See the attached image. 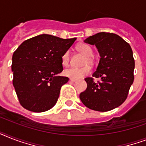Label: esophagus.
<instances>
[{
  "label": "esophagus",
  "instance_id": "34e87169",
  "mask_svg": "<svg viewBox=\"0 0 146 146\" xmlns=\"http://www.w3.org/2000/svg\"><path fill=\"white\" fill-rule=\"evenodd\" d=\"M77 80H76V79H72V78H70V81H71V82H76Z\"/></svg>",
  "mask_w": 146,
  "mask_h": 146
}]
</instances>
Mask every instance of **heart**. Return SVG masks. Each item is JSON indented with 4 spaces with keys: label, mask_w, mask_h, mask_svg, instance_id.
Instances as JSON below:
<instances>
[{
    "label": "heart",
    "mask_w": 146,
    "mask_h": 146,
    "mask_svg": "<svg viewBox=\"0 0 146 146\" xmlns=\"http://www.w3.org/2000/svg\"><path fill=\"white\" fill-rule=\"evenodd\" d=\"M76 49L79 52H80L82 55H84L85 58L83 60V64H92L93 63V59H92V55H93V51L92 49L89 45L86 44H80L76 46ZM69 60H70V56H69V52L66 51L62 56V64L64 66L68 65ZM91 72V69L88 65L80 67V68H76V67H70L67 68L64 70V75L67 77L72 78V79H76L79 80L81 78L84 77L88 74H89Z\"/></svg>",
    "instance_id": "heart-1"
}]
</instances>
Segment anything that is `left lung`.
I'll return each mask as SVG.
<instances>
[{
  "instance_id": "left-lung-1",
  "label": "left lung",
  "mask_w": 146,
  "mask_h": 146,
  "mask_svg": "<svg viewBox=\"0 0 146 146\" xmlns=\"http://www.w3.org/2000/svg\"><path fill=\"white\" fill-rule=\"evenodd\" d=\"M84 42L96 45L101 58L92 76L86 78L87 88L80 98L85 106L97 111H108L126 100L134 80L135 60L131 47L119 35L99 33L89 36Z\"/></svg>"
}]
</instances>
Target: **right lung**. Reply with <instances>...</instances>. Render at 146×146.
Instances as JSON below:
<instances>
[{"label": "right lung", "mask_w": 146, "mask_h": 146, "mask_svg": "<svg viewBox=\"0 0 146 146\" xmlns=\"http://www.w3.org/2000/svg\"><path fill=\"white\" fill-rule=\"evenodd\" d=\"M76 39L42 34L26 40L15 50L13 84L24 108L44 112L54 106L60 88L69 80L58 76L64 70L62 56Z\"/></svg>", "instance_id": "1"}]
</instances>
